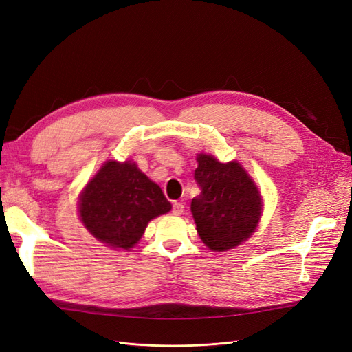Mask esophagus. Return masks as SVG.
I'll use <instances>...</instances> for the list:
<instances>
[{
    "instance_id": "1",
    "label": "esophagus",
    "mask_w": 352,
    "mask_h": 352,
    "mask_svg": "<svg viewBox=\"0 0 352 352\" xmlns=\"http://www.w3.org/2000/svg\"><path fill=\"white\" fill-rule=\"evenodd\" d=\"M184 204H182V202H175V204H173V207H172V212H173V214L175 216H180V214H182V212H184Z\"/></svg>"
}]
</instances>
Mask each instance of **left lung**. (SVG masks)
<instances>
[{
  "label": "left lung",
  "instance_id": "1",
  "mask_svg": "<svg viewBox=\"0 0 352 352\" xmlns=\"http://www.w3.org/2000/svg\"><path fill=\"white\" fill-rule=\"evenodd\" d=\"M195 180L201 194L190 202L199 238L212 251H228L257 229L263 201L254 180L238 162L220 163L198 154Z\"/></svg>",
  "mask_w": 352,
  "mask_h": 352
}]
</instances>
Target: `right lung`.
<instances>
[{
	"instance_id": "1",
	"label": "right lung",
	"mask_w": 352,
	"mask_h": 352,
	"mask_svg": "<svg viewBox=\"0 0 352 352\" xmlns=\"http://www.w3.org/2000/svg\"><path fill=\"white\" fill-rule=\"evenodd\" d=\"M172 204L136 163L105 162L79 197V216L94 238L113 250H131L153 219Z\"/></svg>"
}]
</instances>
